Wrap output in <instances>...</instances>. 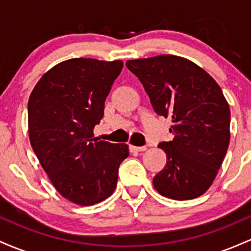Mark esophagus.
Listing matches in <instances>:
<instances>
[{
	"instance_id": "obj_1",
	"label": "esophagus",
	"mask_w": 251,
	"mask_h": 251,
	"mask_svg": "<svg viewBox=\"0 0 251 251\" xmlns=\"http://www.w3.org/2000/svg\"><path fill=\"white\" fill-rule=\"evenodd\" d=\"M129 150H131L132 152H143V151H146V148L145 146H129Z\"/></svg>"
}]
</instances>
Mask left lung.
<instances>
[{"instance_id":"left-lung-1","label":"left lung","mask_w":251,"mask_h":251,"mask_svg":"<svg viewBox=\"0 0 251 251\" xmlns=\"http://www.w3.org/2000/svg\"><path fill=\"white\" fill-rule=\"evenodd\" d=\"M155 113L170 117L175 138L162 143L166 165L154 189L176 201L205 194L218 174L230 143V107L214 77L185 57L158 55L128 60Z\"/></svg>"}]
</instances>
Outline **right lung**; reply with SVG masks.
Instances as JSON below:
<instances>
[{
    "instance_id": "obj_1",
    "label": "right lung",
    "mask_w": 251,
    "mask_h": 251,
    "mask_svg": "<svg viewBox=\"0 0 251 251\" xmlns=\"http://www.w3.org/2000/svg\"><path fill=\"white\" fill-rule=\"evenodd\" d=\"M122 60L75 57L46 72L28 100L30 145L63 198L89 206L114 192L128 145L94 138Z\"/></svg>"
}]
</instances>
